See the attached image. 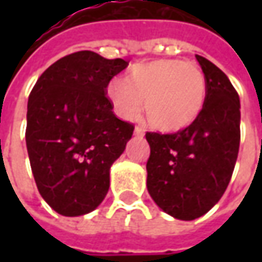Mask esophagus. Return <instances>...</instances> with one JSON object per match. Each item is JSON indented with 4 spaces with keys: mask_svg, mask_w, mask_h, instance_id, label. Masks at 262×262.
<instances>
[{
    "mask_svg": "<svg viewBox=\"0 0 262 262\" xmlns=\"http://www.w3.org/2000/svg\"><path fill=\"white\" fill-rule=\"evenodd\" d=\"M134 136L138 137V138H141V137L144 136V131H143L140 126H136V128H134Z\"/></svg>",
    "mask_w": 262,
    "mask_h": 262,
    "instance_id": "34e87169",
    "label": "esophagus"
}]
</instances>
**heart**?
Returning a JSON list of instances; mask_svg holds the SVG:
<instances>
[{"mask_svg": "<svg viewBox=\"0 0 262 262\" xmlns=\"http://www.w3.org/2000/svg\"><path fill=\"white\" fill-rule=\"evenodd\" d=\"M107 97L124 119L138 115L144 99L148 124L162 133H178L203 112L207 81L194 62L162 58L134 67L128 81L114 80L107 87Z\"/></svg>", "mask_w": 262, "mask_h": 262, "instance_id": "1", "label": "heart"}]
</instances>
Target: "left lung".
Instances as JSON below:
<instances>
[{
	"instance_id": "1",
	"label": "left lung",
	"mask_w": 262,
	"mask_h": 262,
	"mask_svg": "<svg viewBox=\"0 0 262 262\" xmlns=\"http://www.w3.org/2000/svg\"><path fill=\"white\" fill-rule=\"evenodd\" d=\"M207 81L203 112L175 134L147 133V191L178 220L204 216L225 194L241 141V102L227 76L195 55Z\"/></svg>"
}]
</instances>
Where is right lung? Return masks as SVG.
<instances>
[{
    "label": "right lung",
    "instance_id": "1",
    "mask_svg": "<svg viewBox=\"0 0 262 262\" xmlns=\"http://www.w3.org/2000/svg\"><path fill=\"white\" fill-rule=\"evenodd\" d=\"M128 67L80 51L58 59L27 102L26 146L39 194L58 214L76 217L100 206L109 172L134 126L112 112L109 81Z\"/></svg>",
    "mask_w": 262,
    "mask_h": 262
}]
</instances>
